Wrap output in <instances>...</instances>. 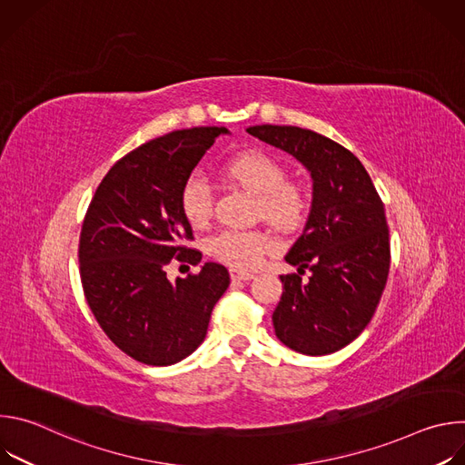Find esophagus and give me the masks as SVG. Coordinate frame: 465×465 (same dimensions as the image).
Segmentation results:
<instances>
[{"label": "esophagus", "mask_w": 465, "mask_h": 465, "mask_svg": "<svg viewBox=\"0 0 465 465\" xmlns=\"http://www.w3.org/2000/svg\"><path fill=\"white\" fill-rule=\"evenodd\" d=\"M230 276L235 282H250V280L255 278L253 272H248V271H242V269H235V267L230 269Z\"/></svg>", "instance_id": "34e87169"}]
</instances>
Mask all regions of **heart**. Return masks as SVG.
Masks as SVG:
<instances>
[{
	"mask_svg": "<svg viewBox=\"0 0 465 465\" xmlns=\"http://www.w3.org/2000/svg\"><path fill=\"white\" fill-rule=\"evenodd\" d=\"M223 171L250 194L257 196L261 217L280 230L298 228L307 213V196L298 183L285 182L283 165L262 151L230 156ZM183 219L201 228L212 215V187L201 174H191L180 189ZM274 248V241L255 230H226L210 239V252L235 269H252Z\"/></svg>",
	"mask_w": 465,
	"mask_h": 465,
	"instance_id": "obj_1",
	"label": "heart"
}]
</instances>
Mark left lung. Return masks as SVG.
<instances>
[{
    "label": "left lung",
    "mask_w": 465,
    "mask_h": 465,
    "mask_svg": "<svg viewBox=\"0 0 465 465\" xmlns=\"http://www.w3.org/2000/svg\"><path fill=\"white\" fill-rule=\"evenodd\" d=\"M246 132L296 158L312 180L307 223L285 255L298 274L280 276L276 337L303 355L335 353L362 333L384 291V206L364 165L337 142L300 126L255 124ZM305 268L312 276L302 282Z\"/></svg>",
    "instance_id": "1"
}]
</instances>
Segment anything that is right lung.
Returning <instances> with one entry per match:
<instances>
[{"label": "right lung", "mask_w": 465, "mask_h": 465, "mask_svg": "<svg viewBox=\"0 0 465 465\" xmlns=\"http://www.w3.org/2000/svg\"><path fill=\"white\" fill-rule=\"evenodd\" d=\"M224 126L174 130L123 156L99 183L79 244L86 302L108 339L149 366H171L201 346L212 311L230 285L217 262L167 280L173 257L198 264L182 246L193 237L180 189Z\"/></svg>", "instance_id": "1"}]
</instances>
